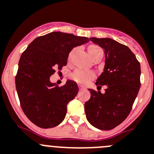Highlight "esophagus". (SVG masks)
<instances>
[{
  "mask_svg": "<svg viewBox=\"0 0 154 154\" xmlns=\"http://www.w3.org/2000/svg\"><path fill=\"white\" fill-rule=\"evenodd\" d=\"M79 88L80 91H82V90L85 89V87H84L83 85H79Z\"/></svg>",
  "mask_w": 154,
  "mask_h": 154,
  "instance_id": "1",
  "label": "esophagus"
}]
</instances>
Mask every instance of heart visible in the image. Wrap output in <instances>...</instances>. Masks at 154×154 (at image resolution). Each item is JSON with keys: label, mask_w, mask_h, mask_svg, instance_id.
Here are the masks:
<instances>
[{"label": "heart", "mask_w": 154, "mask_h": 154, "mask_svg": "<svg viewBox=\"0 0 154 154\" xmlns=\"http://www.w3.org/2000/svg\"><path fill=\"white\" fill-rule=\"evenodd\" d=\"M102 49L98 46H91L88 47V53H89L90 56L92 59L97 53L99 51H101ZM72 54V51L69 53V58L70 59ZM71 79L74 81L77 82L79 83H82V84H85L87 83L92 79L94 77V73L91 71H83V70L76 69L71 74Z\"/></svg>", "instance_id": "heart-1"}]
</instances>
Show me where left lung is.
I'll return each mask as SVG.
<instances>
[{
	"label": "left lung",
	"mask_w": 154,
	"mask_h": 154,
	"mask_svg": "<svg viewBox=\"0 0 154 154\" xmlns=\"http://www.w3.org/2000/svg\"><path fill=\"white\" fill-rule=\"evenodd\" d=\"M105 53L104 72L97 79L98 91L88 89L91 98L85 104L87 120L103 131L115 128L127 118L140 87V65L131 50L110 38L91 37ZM106 85L105 94L99 88Z\"/></svg>",
	"instance_id": "left-lung-1"
}]
</instances>
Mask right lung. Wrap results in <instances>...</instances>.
<instances>
[{"label":"right lung","mask_w":154,"mask_h":154,"mask_svg":"<svg viewBox=\"0 0 154 154\" xmlns=\"http://www.w3.org/2000/svg\"><path fill=\"white\" fill-rule=\"evenodd\" d=\"M89 41L87 37L52 32L36 38L22 53L15 77L20 106L28 119L41 128H51L64 120L68 103L76 96L78 85L68 80L63 86L49 78L67 64L70 51Z\"/></svg>","instance_id":"obj_1"}]
</instances>
